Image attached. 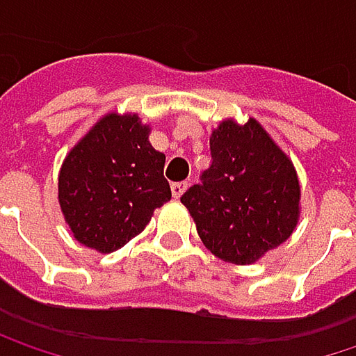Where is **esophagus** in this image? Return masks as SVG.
I'll return each mask as SVG.
<instances>
[{
  "mask_svg": "<svg viewBox=\"0 0 356 356\" xmlns=\"http://www.w3.org/2000/svg\"><path fill=\"white\" fill-rule=\"evenodd\" d=\"M187 187H189V183H187V181H179V183H173V185H171L173 197H175V200H179V197L185 193V189H187Z\"/></svg>",
  "mask_w": 356,
  "mask_h": 356,
  "instance_id": "1",
  "label": "esophagus"
}]
</instances>
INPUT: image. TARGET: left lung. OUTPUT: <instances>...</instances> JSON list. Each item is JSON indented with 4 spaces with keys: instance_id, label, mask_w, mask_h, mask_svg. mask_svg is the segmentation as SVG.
<instances>
[{
    "instance_id": "8db88e82",
    "label": "left lung",
    "mask_w": 356,
    "mask_h": 356,
    "mask_svg": "<svg viewBox=\"0 0 356 356\" xmlns=\"http://www.w3.org/2000/svg\"><path fill=\"white\" fill-rule=\"evenodd\" d=\"M212 165L181 204L202 243L222 261L249 266L284 243L301 216V185L266 127L222 119L210 136Z\"/></svg>"
}]
</instances>
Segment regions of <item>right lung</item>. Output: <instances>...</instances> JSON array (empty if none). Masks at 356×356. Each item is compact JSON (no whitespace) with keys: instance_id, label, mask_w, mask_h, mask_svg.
Listing matches in <instances>:
<instances>
[{"instance_id":"obj_1","label":"right lung","mask_w":356,"mask_h":356,"mask_svg":"<svg viewBox=\"0 0 356 356\" xmlns=\"http://www.w3.org/2000/svg\"><path fill=\"white\" fill-rule=\"evenodd\" d=\"M138 113L103 115L65 154L57 200L74 239L111 253L129 243L171 200L165 154Z\"/></svg>"}]
</instances>
